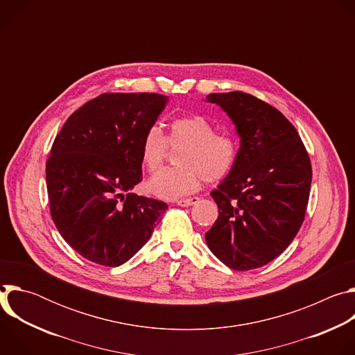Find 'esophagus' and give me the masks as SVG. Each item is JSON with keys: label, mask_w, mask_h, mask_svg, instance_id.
Instances as JSON below:
<instances>
[{"label": "esophagus", "mask_w": 355, "mask_h": 355, "mask_svg": "<svg viewBox=\"0 0 355 355\" xmlns=\"http://www.w3.org/2000/svg\"><path fill=\"white\" fill-rule=\"evenodd\" d=\"M198 200H199V198H196V196H192V198L178 199V200H175V204H177L178 207H191V205L196 204V202H198Z\"/></svg>", "instance_id": "obj_1"}]
</instances>
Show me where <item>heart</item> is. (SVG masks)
Listing matches in <instances>:
<instances>
[{
  "mask_svg": "<svg viewBox=\"0 0 355 355\" xmlns=\"http://www.w3.org/2000/svg\"><path fill=\"white\" fill-rule=\"evenodd\" d=\"M171 148H182L178 168L164 170L147 181V191L159 198L175 199L198 191L204 181L226 178L239 159V144L226 133H216L215 125L202 115L175 118L168 136L157 125L150 126L140 144L141 163L147 171H159Z\"/></svg>",
  "mask_w": 355,
  "mask_h": 355,
  "instance_id": "obj_1",
  "label": "heart"
}]
</instances>
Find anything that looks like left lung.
<instances>
[{"label": "left lung", "mask_w": 355, "mask_h": 355, "mask_svg": "<svg viewBox=\"0 0 355 355\" xmlns=\"http://www.w3.org/2000/svg\"><path fill=\"white\" fill-rule=\"evenodd\" d=\"M240 136L233 171L212 191L219 216L207 244L229 268L248 271L277 259L305 219L312 166L293 125L274 107L241 91L216 92Z\"/></svg>", "instance_id": "1"}]
</instances>
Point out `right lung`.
Returning <instances> with one entry per match:
<instances>
[{
  "label": "right lung",
  "instance_id": "add662e5",
  "mask_svg": "<svg viewBox=\"0 0 355 355\" xmlns=\"http://www.w3.org/2000/svg\"><path fill=\"white\" fill-rule=\"evenodd\" d=\"M168 98L105 92L63 125L46 162L50 215L84 259L105 267L130 260L168 208L132 192L141 181L140 144Z\"/></svg>",
  "mask_w": 355,
  "mask_h": 355
}]
</instances>
